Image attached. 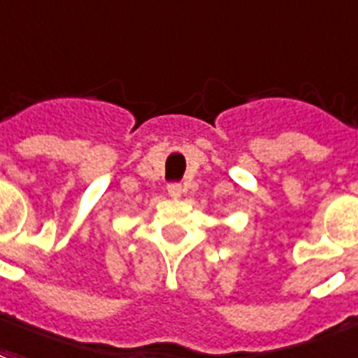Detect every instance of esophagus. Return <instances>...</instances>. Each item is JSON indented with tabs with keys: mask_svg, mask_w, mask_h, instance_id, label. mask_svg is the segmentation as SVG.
Listing matches in <instances>:
<instances>
[{
	"mask_svg": "<svg viewBox=\"0 0 358 358\" xmlns=\"http://www.w3.org/2000/svg\"><path fill=\"white\" fill-rule=\"evenodd\" d=\"M166 192H169V195H171V197H180V195H182V186H180V184H176V182H172V184H169V186H166Z\"/></svg>",
	"mask_w": 358,
	"mask_h": 358,
	"instance_id": "obj_1",
	"label": "esophagus"
}]
</instances>
